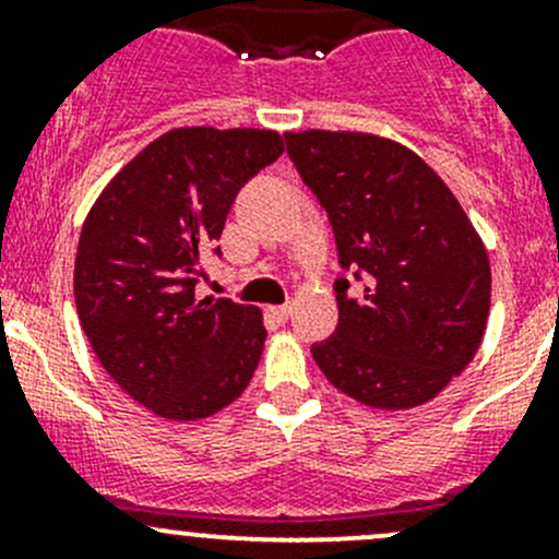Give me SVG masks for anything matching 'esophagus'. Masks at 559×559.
Listing matches in <instances>:
<instances>
[{
	"instance_id": "34e87169",
	"label": "esophagus",
	"mask_w": 559,
	"mask_h": 559,
	"mask_svg": "<svg viewBox=\"0 0 559 559\" xmlns=\"http://www.w3.org/2000/svg\"><path fill=\"white\" fill-rule=\"evenodd\" d=\"M267 313L273 316L275 321H286V319H289L292 308L289 306H273V308H267Z\"/></svg>"
}]
</instances>
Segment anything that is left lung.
Segmentation results:
<instances>
[{
  "mask_svg": "<svg viewBox=\"0 0 559 559\" xmlns=\"http://www.w3.org/2000/svg\"><path fill=\"white\" fill-rule=\"evenodd\" d=\"M286 154L326 211L337 326L311 354L332 386L411 408L465 370L489 316V259L449 186L414 151L359 132H289ZM357 280L359 296L347 289Z\"/></svg>",
  "mask_w": 559,
  "mask_h": 559,
  "instance_id": "left-lung-1",
  "label": "left lung"
}]
</instances>
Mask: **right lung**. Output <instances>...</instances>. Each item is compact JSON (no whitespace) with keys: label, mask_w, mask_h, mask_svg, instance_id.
<instances>
[{"label":"right lung","mask_w":559,"mask_h":559,"mask_svg":"<svg viewBox=\"0 0 559 559\" xmlns=\"http://www.w3.org/2000/svg\"><path fill=\"white\" fill-rule=\"evenodd\" d=\"M284 154L270 129L186 127L145 145L83 224L75 306L94 354L129 397L175 421L216 414L251 381L262 313L197 297L205 257L248 180Z\"/></svg>","instance_id":"1"}]
</instances>
